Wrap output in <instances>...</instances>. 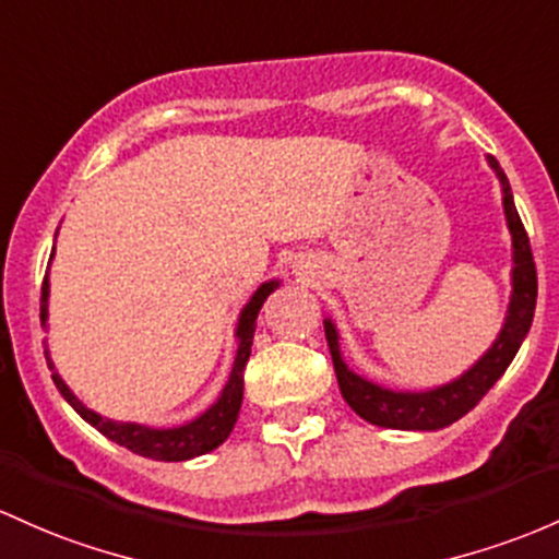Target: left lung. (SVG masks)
Masks as SVG:
<instances>
[{
    "instance_id": "8db88e82",
    "label": "left lung",
    "mask_w": 559,
    "mask_h": 559,
    "mask_svg": "<svg viewBox=\"0 0 559 559\" xmlns=\"http://www.w3.org/2000/svg\"><path fill=\"white\" fill-rule=\"evenodd\" d=\"M488 164L493 167L496 177H499L501 182V190H504L507 225L509 233H512V302H509L507 321L499 340L493 342V347H490L467 373L453 379L451 384H443V388H435L427 392L384 390L347 369L345 360H342L340 355V336H336L334 323L323 321L342 397H345L347 406L353 408L360 419L369 421V425L390 429H440L453 425V421L462 419L467 411L475 408L477 403L483 401V395L499 382V377L507 371V366L512 364L520 345H523L525 334H528L538 294L536 262H533L528 233H525L523 219H520L518 206H514L512 188H509L504 169L499 167V162H496L493 156H488Z\"/></svg>"
}]
</instances>
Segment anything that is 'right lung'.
Masks as SVG:
<instances>
[{
    "label": "right lung",
    "instance_id": "add662e5",
    "mask_svg": "<svg viewBox=\"0 0 559 559\" xmlns=\"http://www.w3.org/2000/svg\"><path fill=\"white\" fill-rule=\"evenodd\" d=\"M275 286H278V281H267V284H262L260 289L254 292V297L249 299V305L243 308L241 318H238V331H236L238 353H236V360H233L228 384H225L219 401L214 403L210 411H204L199 419L188 421V425L175 427V429H151L143 425H124V421L103 419L100 414L90 411L76 395H73L69 384H66L63 379L58 377V371H55L50 353H45L47 366H50L52 371L55 388L60 390V395L71 403L73 411H76L84 421H90L97 432H103L108 440L124 445V449H130L132 453H140V456L156 459V462H186V459L210 453L228 440V435L233 432V425H236L238 419V411H241V401H243V369H247V360L251 355L254 323H257V316H260L262 302H265L267 294L273 292ZM47 294H50V284H47V275H45V284H41V302H39L41 323L47 321Z\"/></svg>",
    "mask_w": 559,
    "mask_h": 559
}]
</instances>
